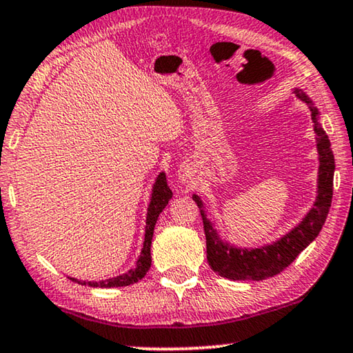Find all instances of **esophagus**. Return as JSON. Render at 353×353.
I'll list each match as a JSON object with an SVG mask.
<instances>
[{
	"instance_id": "esophagus-1",
	"label": "esophagus",
	"mask_w": 353,
	"mask_h": 353,
	"mask_svg": "<svg viewBox=\"0 0 353 353\" xmlns=\"http://www.w3.org/2000/svg\"><path fill=\"white\" fill-rule=\"evenodd\" d=\"M188 169H183V170H180V180L181 181H188Z\"/></svg>"
}]
</instances>
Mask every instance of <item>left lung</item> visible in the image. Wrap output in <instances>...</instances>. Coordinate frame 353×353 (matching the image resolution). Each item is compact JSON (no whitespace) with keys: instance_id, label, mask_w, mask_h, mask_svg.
Segmentation results:
<instances>
[{"instance_id":"1","label":"left lung","mask_w":353,"mask_h":353,"mask_svg":"<svg viewBox=\"0 0 353 353\" xmlns=\"http://www.w3.org/2000/svg\"><path fill=\"white\" fill-rule=\"evenodd\" d=\"M294 93L301 99L311 112L314 132L319 153V175H317V197L314 207L307 211L305 218L298 224L270 245L259 248H238L222 240L214 222L208 218L207 207L200 195L192 194V200L197 203L202 214L203 230L207 236V259L211 270L222 278L230 281H262L279 274L284 268L294 262L303 249L316 240L327 219L333 197V175L334 156L332 143L327 132L319 121V108L309 99L303 90L295 88Z\"/></svg>"}]
</instances>
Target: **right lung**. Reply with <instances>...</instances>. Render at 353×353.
Segmentation results:
<instances>
[{"label":"right lung","instance_id":"1","mask_svg":"<svg viewBox=\"0 0 353 353\" xmlns=\"http://www.w3.org/2000/svg\"><path fill=\"white\" fill-rule=\"evenodd\" d=\"M173 192L170 191V188L167 186V178L165 173L161 172L158 176H156L153 189H151V197H150V203H148V211H146V221H145V240H143V246L142 251H140V256L135 262V267L131 270H128L126 273H123L120 276H115V278H108L105 281H80L75 278H70V281L74 283H79L82 285H88V287H124V285H131L134 283H137L142 278H145L146 271L151 267V240H153V233H154V225L156 221H158L159 214L162 213V210L167 207L169 200L172 199Z\"/></svg>","mask_w":353,"mask_h":353}]
</instances>
